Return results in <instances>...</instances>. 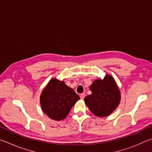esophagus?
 I'll return each instance as SVG.
<instances>
[{
	"mask_svg": "<svg viewBox=\"0 0 152 152\" xmlns=\"http://www.w3.org/2000/svg\"><path fill=\"white\" fill-rule=\"evenodd\" d=\"M85 96H86V94H84V93H82V94H80V99H81L83 100V99H84V97H85Z\"/></svg>",
	"mask_w": 152,
	"mask_h": 152,
	"instance_id": "esophagus-1",
	"label": "esophagus"
}]
</instances>
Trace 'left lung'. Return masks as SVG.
Here are the masks:
<instances>
[{
	"instance_id": "left-lung-1",
	"label": "left lung",
	"mask_w": 152,
	"mask_h": 152,
	"mask_svg": "<svg viewBox=\"0 0 152 152\" xmlns=\"http://www.w3.org/2000/svg\"><path fill=\"white\" fill-rule=\"evenodd\" d=\"M90 89L92 94L84 98V102L96 116L107 117L119 105L120 91L110 75H106L103 80H96Z\"/></svg>"
}]
</instances>
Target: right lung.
Instances as JSON below:
<instances>
[{"instance_id": "obj_1", "label": "right lung", "mask_w": 152, "mask_h": 152, "mask_svg": "<svg viewBox=\"0 0 152 152\" xmlns=\"http://www.w3.org/2000/svg\"><path fill=\"white\" fill-rule=\"evenodd\" d=\"M80 96L62 81L51 79L42 92L40 103L48 116L56 121L66 118Z\"/></svg>"}]
</instances>
